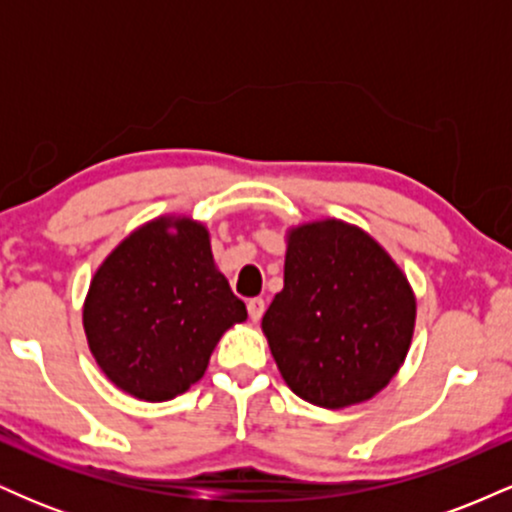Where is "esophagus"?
I'll return each instance as SVG.
<instances>
[{"instance_id":"34e87169","label":"esophagus","mask_w":512,"mask_h":512,"mask_svg":"<svg viewBox=\"0 0 512 512\" xmlns=\"http://www.w3.org/2000/svg\"><path fill=\"white\" fill-rule=\"evenodd\" d=\"M248 313H250V320L257 322L260 317L264 315V298H250L248 301Z\"/></svg>"}]
</instances>
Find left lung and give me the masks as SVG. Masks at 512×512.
<instances>
[{
  "label": "left lung",
  "mask_w": 512,
  "mask_h": 512,
  "mask_svg": "<svg viewBox=\"0 0 512 512\" xmlns=\"http://www.w3.org/2000/svg\"><path fill=\"white\" fill-rule=\"evenodd\" d=\"M414 322L407 276L363 228L339 219L289 228L284 289L262 332L298 397L322 409L375 397L407 358Z\"/></svg>",
  "instance_id": "8db88e82"
}]
</instances>
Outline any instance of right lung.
Here are the masks:
<instances>
[{
	"mask_svg": "<svg viewBox=\"0 0 512 512\" xmlns=\"http://www.w3.org/2000/svg\"><path fill=\"white\" fill-rule=\"evenodd\" d=\"M248 320L190 216H158L132 231L93 274L84 332L113 385L144 402L190 390L223 332Z\"/></svg>",
	"mask_w": 512,
	"mask_h": 512,
	"instance_id": "add662e5",
	"label": "right lung"
}]
</instances>
